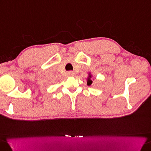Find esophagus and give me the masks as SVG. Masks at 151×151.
Returning a JSON list of instances; mask_svg holds the SVG:
<instances>
[{"mask_svg":"<svg viewBox=\"0 0 151 151\" xmlns=\"http://www.w3.org/2000/svg\"><path fill=\"white\" fill-rule=\"evenodd\" d=\"M67 74L69 76H74L75 73L73 72H72V71H69V72H67Z\"/></svg>","mask_w":151,"mask_h":151,"instance_id":"1","label":"esophagus"}]
</instances>
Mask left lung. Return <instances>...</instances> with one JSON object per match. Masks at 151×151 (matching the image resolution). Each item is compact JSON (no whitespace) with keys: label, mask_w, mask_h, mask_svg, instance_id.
I'll return each mask as SVG.
<instances>
[{"label":"left lung","mask_w":151,"mask_h":151,"mask_svg":"<svg viewBox=\"0 0 151 151\" xmlns=\"http://www.w3.org/2000/svg\"><path fill=\"white\" fill-rule=\"evenodd\" d=\"M91 77H92V76H91V73H89V75H88V78H87V85H88V86L91 85V84H92V83H93V81H91Z\"/></svg>","instance_id":"8db88e82"}]
</instances>
